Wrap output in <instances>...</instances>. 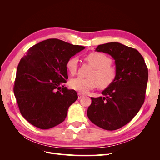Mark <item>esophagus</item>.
<instances>
[{"label": "esophagus", "instance_id": "1", "mask_svg": "<svg viewBox=\"0 0 160 160\" xmlns=\"http://www.w3.org/2000/svg\"><path fill=\"white\" fill-rule=\"evenodd\" d=\"M83 96H84V95H83V94H81V93H78V98H79V99H81L82 98H83Z\"/></svg>", "mask_w": 160, "mask_h": 160}]
</instances>
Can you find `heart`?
<instances>
[{"instance_id": "obj_1", "label": "heart", "mask_w": 160, "mask_h": 160, "mask_svg": "<svg viewBox=\"0 0 160 160\" xmlns=\"http://www.w3.org/2000/svg\"><path fill=\"white\" fill-rule=\"evenodd\" d=\"M85 60L93 67V70L89 75V79L77 77L69 82L71 88L81 93H87L97 87L101 89L109 88L115 81L117 70L112 63V59L100 52H92L86 55ZM66 69L69 73L74 75L78 67V59L76 57H71L66 62Z\"/></svg>"}]
</instances>
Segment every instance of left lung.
I'll use <instances>...</instances> for the list:
<instances>
[{
	"label": "left lung",
	"mask_w": 160,
	"mask_h": 160,
	"mask_svg": "<svg viewBox=\"0 0 160 160\" xmlns=\"http://www.w3.org/2000/svg\"><path fill=\"white\" fill-rule=\"evenodd\" d=\"M95 51L113 58L117 77L114 83L102 91L103 97L91 98L87 114L91 122L101 128L118 129L128 123L143 104L148 67L138 50L119 42L99 45Z\"/></svg>",
	"instance_id": "1"
}]
</instances>
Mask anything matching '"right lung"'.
I'll return each mask as SVG.
<instances>
[{"label": "right lung", "mask_w": 160, "mask_h": 160, "mask_svg": "<svg viewBox=\"0 0 160 160\" xmlns=\"http://www.w3.org/2000/svg\"><path fill=\"white\" fill-rule=\"evenodd\" d=\"M57 38H49L31 47L17 67L14 93L27 121L42 129L65 119L69 106L78 98L64 83L68 79L66 62L85 49Z\"/></svg>", "instance_id": "1"}]
</instances>
